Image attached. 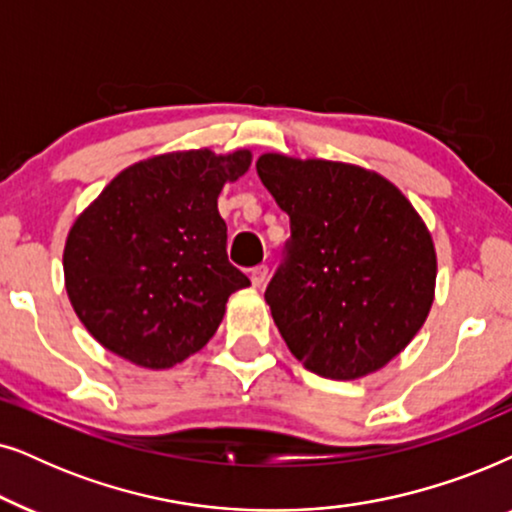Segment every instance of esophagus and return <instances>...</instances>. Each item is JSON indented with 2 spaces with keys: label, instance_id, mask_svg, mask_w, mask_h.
Here are the masks:
<instances>
[{
  "label": "esophagus",
  "instance_id": "obj_1",
  "mask_svg": "<svg viewBox=\"0 0 512 512\" xmlns=\"http://www.w3.org/2000/svg\"><path fill=\"white\" fill-rule=\"evenodd\" d=\"M267 276H269V269L264 267V264H260V267H255L250 271V281L255 288H262V285L267 283Z\"/></svg>",
  "mask_w": 512,
  "mask_h": 512
}]
</instances>
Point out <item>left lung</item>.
Segmentation results:
<instances>
[{"mask_svg": "<svg viewBox=\"0 0 512 512\" xmlns=\"http://www.w3.org/2000/svg\"><path fill=\"white\" fill-rule=\"evenodd\" d=\"M257 175L290 217L264 299L292 356L358 379L421 330L435 295L433 238L393 182L339 161L262 154Z\"/></svg>", "mask_w": 512, "mask_h": 512, "instance_id": "left-lung-1", "label": "left lung"}]
</instances>
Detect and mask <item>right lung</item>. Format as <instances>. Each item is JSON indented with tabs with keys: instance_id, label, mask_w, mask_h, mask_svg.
Segmentation results:
<instances>
[{
	"instance_id": "right-lung-1",
	"label": "right lung",
	"mask_w": 512,
	"mask_h": 512,
	"mask_svg": "<svg viewBox=\"0 0 512 512\" xmlns=\"http://www.w3.org/2000/svg\"><path fill=\"white\" fill-rule=\"evenodd\" d=\"M252 154L189 149L133 163L72 224L63 269L72 309L107 351L149 370L192 356L250 281L227 260L217 210Z\"/></svg>"
}]
</instances>
